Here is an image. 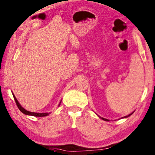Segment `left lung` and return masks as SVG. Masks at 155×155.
<instances>
[{
  "label": "left lung",
  "instance_id": "8db88e82",
  "mask_svg": "<svg viewBox=\"0 0 155 155\" xmlns=\"http://www.w3.org/2000/svg\"><path fill=\"white\" fill-rule=\"evenodd\" d=\"M131 114H133V113H131V114H128V116H126V117H124V118H126V117H129V116H130V115ZM100 118H101L102 119H103V120H104V121H109L108 119H104V118H102V117H100Z\"/></svg>",
  "mask_w": 155,
  "mask_h": 155
}]
</instances>
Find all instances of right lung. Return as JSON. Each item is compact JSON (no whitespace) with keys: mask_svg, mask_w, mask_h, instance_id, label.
Returning <instances> with one entry per match:
<instances>
[{"mask_svg":"<svg viewBox=\"0 0 155 155\" xmlns=\"http://www.w3.org/2000/svg\"><path fill=\"white\" fill-rule=\"evenodd\" d=\"M13 97H14L15 101V102H16V104H17V107H18L19 110H20L21 112L24 113V114H25L31 115V116H34V117H45V116H48V115L50 114V113H36V112H29V111L25 110V109H24L22 107H21L20 104H19V103L18 102V101H17V100L16 99V97H15V96L14 95H13ZM60 103H61V102H60V104H59V106L60 105Z\"/></svg>","mask_w":155,"mask_h":155,"instance_id":"1","label":"right lung"}]
</instances>
